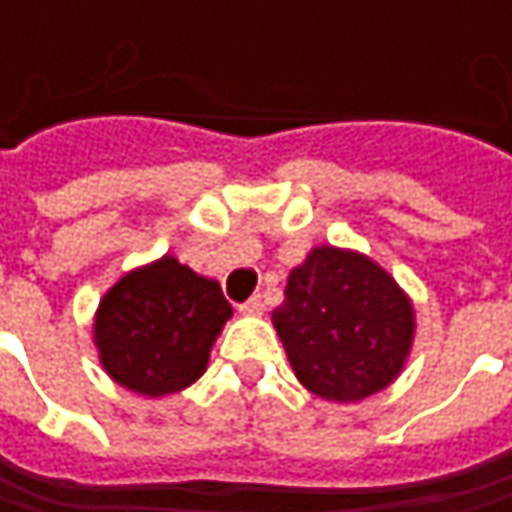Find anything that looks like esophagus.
Masks as SVG:
<instances>
[{
	"label": "esophagus",
	"instance_id": "esophagus-1",
	"mask_svg": "<svg viewBox=\"0 0 512 512\" xmlns=\"http://www.w3.org/2000/svg\"><path fill=\"white\" fill-rule=\"evenodd\" d=\"M240 311H243V314H249V317H260V314H263V300H260V294L249 297V300L240 306Z\"/></svg>",
	"mask_w": 512,
	"mask_h": 512
}]
</instances>
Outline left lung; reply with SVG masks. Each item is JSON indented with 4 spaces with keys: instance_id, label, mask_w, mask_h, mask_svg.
Segmentation results:
<instances>
[{
    "instance_id": "obj_1",
    "label": "left lung",
    "mask_w": 512,
    "mask_h": 512,
    "mask_svg": "<svg viewBox=\"0 0 512 512\" xmlns=\"http://www.w3.org/2000/svg\"><path fill=\"white\" fill-rule=\"evenodd\" d=\"M272 323L297 379L317 397L360 402L388 388L414 343V306L371 257L317 246L291 269Z\"/></svg>"
}]
</instances>
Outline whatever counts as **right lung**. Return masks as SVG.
Listing matches in <instances>:
<instances>
[{
	"label": "right lung",
	"mask_w": 512,
	"mask_h": 512,
	"mask_svg": "<svg viewBox=\"0 0 512 512\" xmlns=\"http://www.w3.org/2000/svg\"><path fill=\"white\" fill-rule=\"evenodd\" d=\"M229 317L218 280L164 255L124 274L101 297L93 323L98 360L127 391L167 397L206 371Z\"/></svg>",
	"instance_id": "add662e5"
}]
</instances>
